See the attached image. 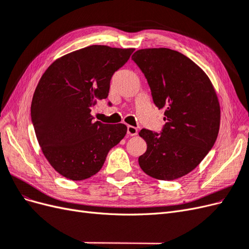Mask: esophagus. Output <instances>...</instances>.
<instances>
[{"label": "esophagus", "mask_w": 249, "mask_h": 249, "mask_svg": "<svg viewBox=\"0 0 249 249\" xmlns=\"http://www.w3.org/2000/svg\"><path fill=\"white\" fill-rule=\"evenodd\" d=\"M126 133H127V135H129V136H136L137 133H138V130H137V127H135L133 125H127Z\"/></svg>", "instance_id": "esophagus-1"}]
</instances>
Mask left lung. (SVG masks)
I'll use <instances>...</instances> for the list:
<instances>
[{"label": "left lung", "mask_w": 249, "mask_h": 249, "mask_svg": "<svg viewBox=\"0 0 249 249\" xmlns=\"http://www.w3.org/2000/svg\"><path fill=\"white\" fill-rule=\"evenodd\" d=\"M133 61L144 73L156 106L165 108L162 132L139 136L146 152L141 169L157 179L172 180L191 172L217 139L220 105L209 77L191 59L166 48L138 50Z\"/></svg>", "instance_id": "1"}]
</instances>
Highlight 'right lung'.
I'll return each instance as SVG.
<instances>
[{"label": "right lung", "instance_id": "1", "mask_svg": "<svg viewBox=\"0 0 249 249\" xmlns=\"http://www.w3.org/2000/svg\"><path fill=\"white\" fill-rule=\"evenodd\" d=\"M133 52L90 46L57 59L39 80L31 104L34 131L44 157L64 178L94 176L125 136L126 125L93 122L90 112L107 99L113 73Z\"/></svg>", "mask_w": 249, "mask_h": 249}]
</instances>
